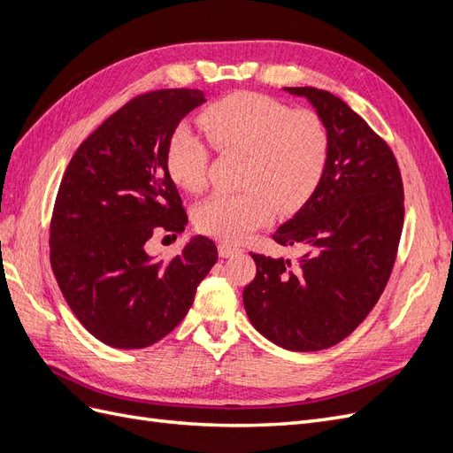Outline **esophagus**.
<instances>
[{
	"instance_id": "34e87169",
	"label": "esophagus",
	"mask_w": 453,
	"mask_h": 453,
	"mask_svg": "<svg viewBox=\"0 0 453 453\" xmlns=\"http://www.w3.org/2000/svg\"><path fill=\"white\" fill-rule=\"evenodd\" d=\"M236 253H240V248H236V245H232V243H219V257H223V258H228V257H232V255H236Z\"/></svg>"
}]
</instances>
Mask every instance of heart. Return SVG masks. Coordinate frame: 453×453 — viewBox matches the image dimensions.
I'll list each match as a JSON object with an SVG mask.
<instances>
[{
    "mask_svg": "<svg viewBox=\"0 0 453 453\" xmlns=\"http://www.w3.org/2000/svg\"><path fill=\"white\" fill-rule=\"evenodd\" d=\"M202 132L219 153H243L242 193L219 190L195 213L205 234L240 242L276 213L300 208L318 188L331 157L325 120L310 109L289 105L263 94L238 92L203 109ZM210 145L187 127L177 128L166 150L172 180L196 193L205 183Z\"/></svg>",
    "mask_w": 453,
    "mask_h": 453,
    "instance_id": "b5f03b06",
    "label": "heart"
}]
</instances>
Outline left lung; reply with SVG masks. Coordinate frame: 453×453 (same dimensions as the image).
Instances as JSON below:
<instances>
[{
  "label": "left lung",
  "mask_w": 453,
  "mask_h": 453,
  "mask_svg": "<svg viewBox=\"0 0 453 453\" xmlns=\"http://www.w3.org/2000/svg\"><path fill=\"white\" fill-rule=\"evenodd\" d=\"M325 120L331 138L323 180L272 238L306 253L291 263L251 253L255 280L243 306L257 331L291 351L326 349L349 336L391 276L404 223V190L393 150L338 96L285 87Z\"/></svg>",
  "instance_id": "obj_1"
}]
</instances>
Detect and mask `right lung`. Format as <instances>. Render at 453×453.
<instances>
[{"instance_id":"add662e5","label":"right lung","mask_w":453,"mask_h":453,"mask_svg":"<svg viewBox=\"0 0 453 453\" xmlns=\"http://www.w3.org/2000/svg\"><path fill=\"white\" fill-rule=\"evenodd\" d=\"M203 102L195 88L135 96L79 145L62 177L50 266L75 318L111 348L142 349L170 334L217 263L205 236L170 260L147 253L157 232L175 236L187 226L166 150L181 119Z\"/></svg>"}]
</instances>
